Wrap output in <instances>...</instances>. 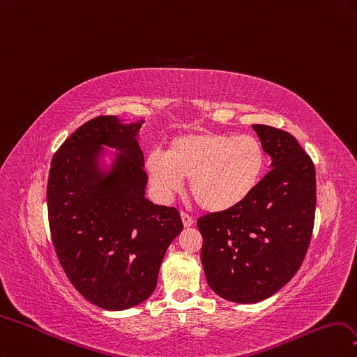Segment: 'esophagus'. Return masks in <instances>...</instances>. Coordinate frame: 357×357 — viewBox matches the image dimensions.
I'll return each instance as SVG.
<instances>
[{
	"label": "esophagus",
	"instance_id": "obj_1",
	"mask_svg": "<svg viewBox=\"0 0 357 357\" xmlns=\"http://www.w3.org/2000/svg\"><path fill=\"white\" fill-rule=\"evenodd\" d=\"M181 218H182V222H183V225H185V227H191L194 224L192 216L188 215L187 212H181Z\"/></svg>",
	"mask_w": 357,
	"mask_h": 357
}]
</instances>
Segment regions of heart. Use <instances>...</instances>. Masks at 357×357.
Listing matches in <instances>:
<instances>
[{"label":"heart","mask_w":357,"mask_h":357,"mask_svg":"<svg viewBox=\"0 0 357 357\" xmlns=\"http://www.w3.org/2000/svg\"><path fill=\"white\" fill-rule=\"evenodd\" d=\"M267 167L262 144L249 135L197 132L170 139L167 151L146 155L154 190L169 199L190 179V192L206 212H225L250 197Z\"/></svg>","instance_id":"obj_1"}]
</instances>
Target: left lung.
I'll use <instances>...</instances> for the list:
<instances>
[{"label": "left lung", "instance_id": "left-lung-1", "mask_svg": "<svg viewBox=\"0 0 357 357\" xmlns=\"http://www.w3.org/2000/svg\"><path fill=\"white\" fill-rule=\"evenodd\" d=\"M252 128L273 169L237 208L197 221L206 280L215 294L240 304L266 300L300 270L316 211L313 160L291 133L266 124Z\"/></svg>", "mask_w": 357, "mask_h": 357}]
</instances>
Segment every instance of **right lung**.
Listing matches in <instances>:
<instances>
[{
	"label": "right lung",
	"instance_id": "obj_1",
	"mask_svg": "<svg viewBox=\"0 0 357 357\" xmlns=\"http://www.w3.org/2000/svg\"><path fill=\"white\" fill-rule=\"evenodd\" d=\"M141 124L91 119L54 153L49 174L56 255L75 289L105 310L135 307L154 292L166 250L183 228L175 208L145 197ZM102 144L122 151L109 172L97 166Z\"/></svg>",
	"mask_w": 357,
	"mask_h": 357
}]
</instances>
